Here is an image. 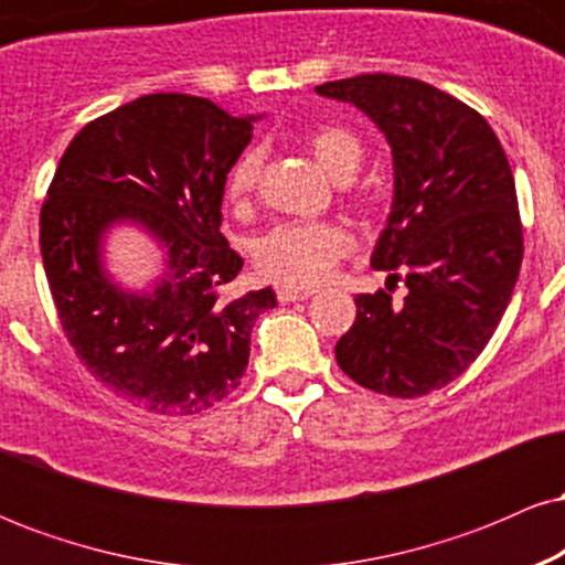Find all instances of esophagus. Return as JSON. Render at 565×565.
Listing matches in <instances>:
<instances>
[{
	"instance_id": "1",
	"label": "esophagus",
	"mask_w": 565,
	"mask_h": 565,
	"mask_svg": "<svg viewBox=\"0 0 565 565\" xmlns=\"http://www.w3.org/2000/svg\"><path fill=\"white\" fill-rule=\"evenodd\" d=\"M276 297L281 302H297V300H308L313 297V289H295V287H278Z\"/></svg>"
}]
</instances>
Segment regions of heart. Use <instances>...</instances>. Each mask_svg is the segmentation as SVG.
Masks as SVG:
<instances>
[{"label": "heart", "instance_id": "heart-1", "mask_svg": "<svg viewBox=\"0 0 565 565\" xmlns=\"http://www.w3.org/2000/svg\"><path fill=\"white\" fill-rule=\"evenodd\" d=\"M305 146L334 180H350L364 159V146L345 127H316L305 135ZM263 153L249 148L233 161L225 193L233 204H246L257 188ZM353 249V236L340 223H281L255 246L257 268L274 281L291 287H313L332 274L340 257Z\"/></svg>", "mask_w": 565, "mask_h": 565}]
</instances>
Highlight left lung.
Returning <instances> with one entry per match:
<instances>
[{
  "label": "left lung",
  "mask_w": 565,
  "mask_h": 565,
  "mask_svg": "<svg viewBox=\"0 0 565 565\" xmlns=\"http://www.w3.org/2000/svg\"><path fill=\"white\" fill-rule=\"evenodd\" d=\"M316 93L353 103L391 142L393 206L372 268L404 270L408 289L404 302L385 289L355 297L337 364L374 393L427 395L489 345L521 274L510 161L489 121L433 84L359 74Z\"/></svg>",
  "instance_id": "obj_1"
}]
</instances>
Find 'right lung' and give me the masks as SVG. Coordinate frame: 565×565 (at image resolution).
Returning <instances> with one entry per match:
<instances>
[{"label":"right lung","instance_id":"1","mask_svg":"<svg viewBox=\"0 0 565 565\" xmlns=\"http://www.w3.org/2000/svg\"><path fill=\"white\" fill-rule=\"evenodd\" d=\"M257 116L157 93L82 127L39 217L44 274L79 361L157 414H199L242 382L249 334L274 289L225 297L244 260L220 233L225 180ZM132 222L166 246V276L127 292L102 268V238Z\"/></svg>","mask_w":565,"mask_h":565}]
</instances>
